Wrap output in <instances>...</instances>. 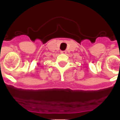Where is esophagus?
I'll return each mask as SVG.
<instances>
[{"label":"esophagus","instance_id":"1","mask_svg":"<svg viewBox=\"0 0 120 120\" xmlns=\"http://www.w3.org/2000/svg\"><path fill=\"white\" fill-rule=\"evenodd\" d=\"M61 53L62 54H65L67 53V52H66V51H61Z\"/></svg>","mask_w":120,"mask_h":120}]
</instances>
